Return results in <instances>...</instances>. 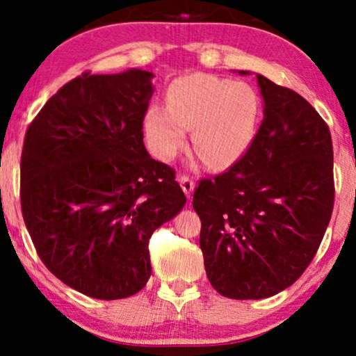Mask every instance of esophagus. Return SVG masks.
<instances>
[{
    "label": "esophagus",
    "instance_id": "34e87169",
    "mask_svg": "<svg viewBox=\"0 0 356 356\" xmlns=\"http://www.w3.org/2000/svg\"><path fill=\"white\" fill-rule=\"evenodd\" d=\"M178 181H179V184H181L184 194H186L188 197H191V194H193V191H194V181H193V178L183 173V175H179V177H178Z\"/></svg>",
    "mask_w": 356,
    "mask_h": 356
}]
</instances>
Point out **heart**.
I'll return each mask as SVG.
<instances>
[{"instance_id":"b5f03b06","label":"heart","mask_w":356,"mask_h":356,"mask_svg":"<svg viewBox=\"0 0 356 356\" xmlns=\"http://www.w3.org/2000/svg\"><path fill=\"white\" fill-rule=\"evenodd\" d=\"M261 99L246 82L197 74L175 81L167 105H150L144 116L149 147L172 160L193 128V147L212 168L235 163L254 139Z\"/></svg>"}]
</instances>
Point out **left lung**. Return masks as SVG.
Segmentation results:
<instances>
[{
  "label": "left lung",
  "mask_w": 356,
  "mask_h": 356,
  "mask_svg": "<svg viewBox=\"0 0 356 356\" xmlns=\"http://www.w3.org/2000/svg\"><path fill=\"white\" fill-rule=\"evenodd\" d=\"M256 79L264 118L254 139L193 194L207 279L233 300L269 298L300 279L319 250L335 196L327 123L295 90Z\"/></svg>",
  "instance_id": "left-lung-1"
}]
</instances>
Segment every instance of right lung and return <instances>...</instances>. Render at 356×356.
Masks as SVG:
<instances>
[{"label": "right lung", "mask_w": 356, "mask_h": 356, "mask_svg": "<svg viewBox=\"0 0 356 356\" xmlns=\"http://www.w3.org/2000/svg\"><path fill=\"white\" fill-rule=\"evenodd\" d=\"M152 72L66 82L32 120L21 155V209L47 269L99 300L138 293L149 240L186 202L175 170L144 147Z\"/></svg>", "instance_id": "right-lung-1"}]
</instances>
